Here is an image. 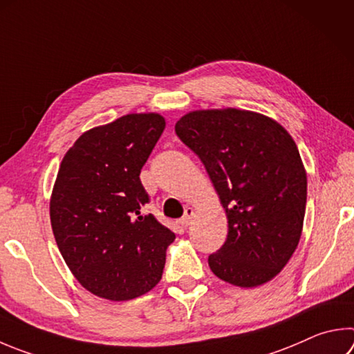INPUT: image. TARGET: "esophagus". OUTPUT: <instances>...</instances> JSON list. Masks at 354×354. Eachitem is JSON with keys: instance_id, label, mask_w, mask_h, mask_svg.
I'll return each instance as SVG.
<instances>
[{"instance_id": "1", "label": "esophagus", "mask_w": 354, "mask_h": 354, "mask_svg": "<svg viewBox=\"0 0 354 354\" xmlns=\"http://www.w3.org/2000/svg\"><path fill=\"white\" fill-rule=\"evenodd\" d=\"M194 216H195V209H194V207H185V209H184V215H183V218H181V224H183V226L187 227L189 224L192 223V220H194Z\"/></svg>"}]
</instances>
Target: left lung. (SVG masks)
Listing matches in <instances>:
<instances>
[{"instance_id": "left-lung-1", "label": "left lung", "mask_w": 354, "mask_h": 354, "mask_svg": "<svg viewBox=\"0 0 354 354\" xmlns=\"http://www.w3.org/2000/svg\"><path fill=\"white\" fill-rule=\"evenodd\" d=\"M178 138L201 159L227 216V239L209 255L218 279L240 288L272 280L300 241L306 171L294 139L265 114L196 110L176 122Z\"/></svg>"}]
</instances>
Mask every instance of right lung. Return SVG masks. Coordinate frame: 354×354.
I'll use <instances>...</instances> for the list:
<instances>
[{"label": "right lung", "mask_w": 354, "mask_h": 354, "mask_svg": "<svg viewBox=\"0 0 354 354\" xmlns=\"http://www.w3.org/2000/svg\"><path fill=\"white\" fill-rule=\"evenodd\" d=\"M165 128L158 113H131L82 134L63 158L50 226L63 260L97 297L124 301L155 288L175 234L151 214L140 170Z\"/></svg>", "instance_id": "obj_1"}]
</instances>
